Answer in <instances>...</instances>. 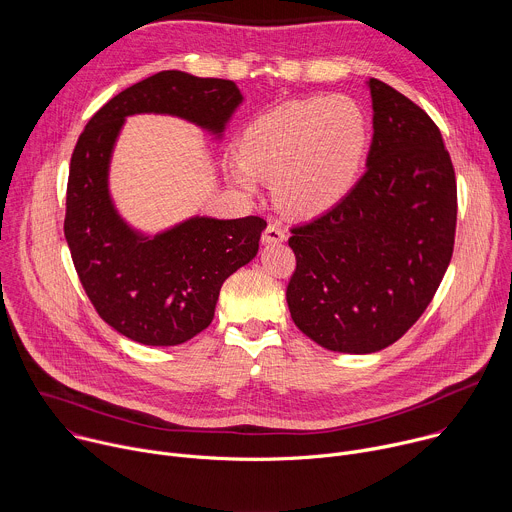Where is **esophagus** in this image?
Segmentation results:
<instances>
[{"mask_svg": "<svg viewBox=\"0 0 512 512\" xmlns=\"http://www.w3.org/2000/svg\"><path fill=\"white\" fill-rule=\"evenodd\" d=\"M261 241H263L265 245H275V243L285 241V231H283V227H281V225H267V229L263 231Z\"/></svg>", "mask_w": 512, "mask_h": 512, "instance_id": "1", "label": "esophagus"}]
</instances>
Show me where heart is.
<instances>
[{
	"mask_svg": "<svg viewBox=\"0 0 512 512\" xmlns=\"http://www.w3.org/2000/svg\"><path fill=\"white\" fill-rule=\"evenodd\" d=\"M369 145V121L350 97L281 103L255 117L237 141L243 172L235 184L253 188L249 173L275 180V198L291 214L318 216L354 186Z\"/></svg>",
	"mask_w": 512,
	"mask_h": 512,
	"instance_id": "obj_1",
	"label": "heart"
}]
</instances>
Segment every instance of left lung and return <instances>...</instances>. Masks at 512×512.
<instances>
[{"label": "left lung", "mask_w": 512, "mask_h": 512, "mask_svg": "<svg viewBox=\"0 0 512 512\" xmlns=\"http://www.w3.org/2000/svg\"><path fill=\"white\" fill-rule=\"evenodd\" d=\"M367 172L328 212L291 229V320L328 350L369 354L397 342L425 312L450 265L456 174L442 133L379 79Z\"/></svg>", "instance_id": "left-lung-1"}]
</instances>
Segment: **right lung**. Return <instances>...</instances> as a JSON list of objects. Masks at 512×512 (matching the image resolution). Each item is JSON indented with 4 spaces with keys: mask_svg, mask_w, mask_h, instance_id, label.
I'll return each mask as SVG.
<instances>
[{
    "mask_svg": "<svg viewBox=\"0 0 512 512\" xmlns=\"http://www.w3.org/2000/svg\"><path fill=\"white\" fill-rule=\"evenodd\" d=\"M243 101L233 81L162 70L107 101L87 123L70 158L64 237L97 314L119 334L176 346L208 328L221 287L259 249L261 216H194L143 237L117 214L109 160L127 115L170 113L221 135Z\"/></svg>",
    "mask_w": 512,
    "mask_h": 512,
    "instance_id": "add662e5",
    "label": "right lung"
}]
</instances>
